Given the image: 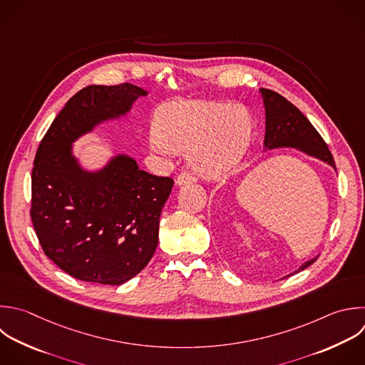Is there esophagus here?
Wrapping results in <instances>:
<instances>
[{
	"label": "esophagus",
	"mask_w": 365,
	"mask_h": 365,
	"mask_svg": "<svg viewBox=\"0 0 365 365\" xmlns=\"http://www.w3.org/2000/svg\"><path fill=\"white\" fill-rule=\"evenodd\" d=\"M197 178L191 174V173H188V171H182L178 177H177V184L178 185H184V184H191V182H194Z\"/></svg>",
	"instance_id": "obj_1"
}]
</instances>
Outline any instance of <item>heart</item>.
Segmentation results:
<instances>
[{
  "mask_svg": "<svg viewBox=\"0 0 365 365\" xmlns=\"http://www.w3.org/2000/svg\"><path fill=\"white\" fill-rule=\"evenodd\" d=\"M252 133V120L240 106L212 101H181L157 117V133L150 137L160 153L185 151L194 170L218 177L244 157Z\"/></svg>",
  "mask_w": 365,
  "mask_h": 365,
  "instance_id": "b5f03b06",
  "label": "heart"
}]
</instances>
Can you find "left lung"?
Segmentation results:
<instances>
[{"label":"left lung","mask_w":365,"mask_h":365,"mask_svg":"<svg viewBox=\"0 0 365 365\" xmlns=\"http://www.w3.org/2000/svg\"><path fill=\"white\" fill-rule=\"evenodd\" d=\"M259 93L262 96L265 107L264 147L267 150L281 147L297 148L305 153L307 155H311L329 164L335 170V163L331 151L328 150L325 141L314 128V125L308 121V118L281 94L267 88H261ZM317 258L318 257H314L309 261H305L294 272L305 269L308 265L314 264Z\"/></svg>","instance_id":"left-lung-1"}]
</instances>
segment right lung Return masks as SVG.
I'll use <instances>...</instances> for the list:
<instances>
[{"label":"right lung","mask_w":365,"mask_h":365,"mask_svg":"<svg viewBox=\"0 0 365 365\" xmlns=\"http://www.w3.org/2000/svg\"><path fill=\"white\" fill-rule=\"evenodd\" d=\"M147 91L124 83L88 86L68 100L41 140L31 174V220L46 255L71 277L120 285L135 277L158 244L161 210L174 181L138 168L128 155L86 171L73 143L127 114Z\"/></svg>","instance_id":"obj_1"}]
</instances>
